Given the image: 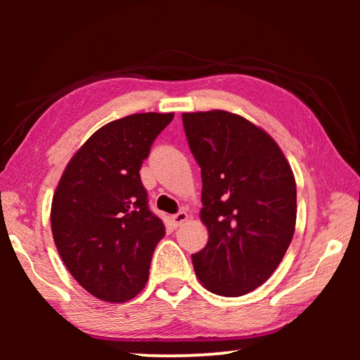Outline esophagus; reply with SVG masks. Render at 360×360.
Here are the masks:
<instances>
[{"label":"esophagus","mask_w":360,"mask_h":360,"mask_svg":"<svg viewBox=\"0 0 360 360\" xmlns=\"http://www.w3.org/2000/svg\"><path fill=\"white\" fill-rule=\"evenodd\" d=\"M187 219H188L187 212H186L184 210H181L179 212H176V214L172 216V222H173L174 227H179V225L184 224V222L187 221Z\"/></svg>","instance_id":"obj_1"}]
</instances>
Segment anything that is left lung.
<instances>
[{"mask_svg": "<svg viewBox=\"0 0 360 360\" xmlns=\"http://www.w3.org/2000/svg\"><path fill=\"white\" fill-rule=\"evenodd\" d=\"M182 124L202 168L210 235L192 255L195 275L212 294L245 295L273 275L294 236V173L275 139L238 114L184 112Z\"/></svg>", "mask_w": 360, "mask_h": 360, "instance_id": "1", "label": "left lung"}]
</instances>
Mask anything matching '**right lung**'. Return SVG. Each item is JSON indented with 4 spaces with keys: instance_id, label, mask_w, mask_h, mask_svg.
Instances as JSON below:
<instances>
[{
    "instance_id": "1",
    "label": "right lung",
    "mask_w": 360,
    "mask_h": 360,
    "mask_svg": "<svg viewBox=\"0 0 360 360\" xmlns=\"http://www.w3.org/2000/svg\"><path fill=\"white\" fill-rule=\"evenodd\" d=\"M174 114L143 112L96 130L66 165L52 198L60 257L94 297L122 303L149 278L165 225L149 210L139 169Z\"/></svg>"
}]
</instances>
